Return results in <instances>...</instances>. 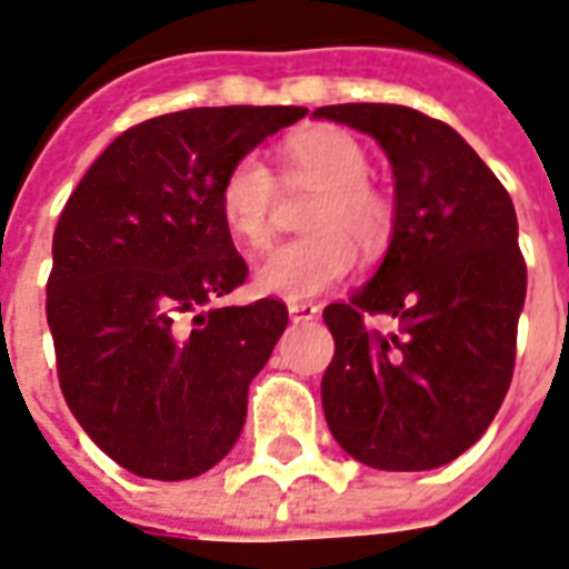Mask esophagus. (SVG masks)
<instances>
[{
    "label": "esophagus",
    "instance_id": "1",
    "mask_svg": "<svg viewBox=\"0 0 569 569\" xmlns=\"http://www.w3.org/2000/svg\"><path fill=\"white\" fill-rule=\"evenodd\" d=\"M288 315L290 320H315L317 315H320V306H315V302H302V299H293V302H288Z\"/></svg>",
    "mask_w": 569,
    "mask_h": 569
}]
</instances>
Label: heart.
<instances>
[{
  "instance_id": "1",
  "label": "heart",
  "mask_w": 569,
  "mask_h": 569,
  "mask_svg": "<svg viewBox=\"0 0 569 569\" xmlns=\"http://www.w3.org/2000/svg\"><path fill=\"white\" fill-rule=\"evenodd\" d=\"M281 171L288 183L306 180L320 187L306 228L311 234L276 246L254 272L263 293L284 299L317 297L345 281L356 267V246L373 252L395 228V204L368 180L371 157L353 133L341 127H315L281 144ZM276 178L258 153L231 162L219 183V213L224 228L246 249H263L272 237Z\"/></svg>"
}]
</instances>
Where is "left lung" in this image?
I'll use <instances>...</instances> for the list:
<instances>
[{
  "instance_id": "obj_1",
  "label": "left lung",
  "mask_w": 569,
  "mask_h": 569,
  "mask_svg": "<svg viewBox=\"0 0 569 569\" xmlns=\"http://www.w3.org/2000/svg\"><path fill=\"white\" fill-rule=\"evenodd\" d=\"M373 136L395 169V234L380 270L323 308L335 356L320 382L326 425L350 457L425 472L472 448L508 395L526 258L508 189L442 121L409 106H320ZM389 313L399 332L363 326Z\"/></svg>"
}]
</instances>
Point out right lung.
I'll return each mask as SVG.
<instances>
[{
	"instance_id": "1",
	"label": "right lung",
	"mask_w": 569,
	"mask_h": 569,
	"mask_svg": "<svg viewBox=\"0 0 569 569\" xmlns=\"http://www.w3.org/2000/svg\"><path fill=\"white\" fill-rule=\"evenodd\" d=\"M306 116L198 106L151 118L70 192L47 279L56 371L73 418L127 472L187 481L234 448L288 306H210L249 276L219 183L237 157Z\"/></svg>"
}]
</instances>
